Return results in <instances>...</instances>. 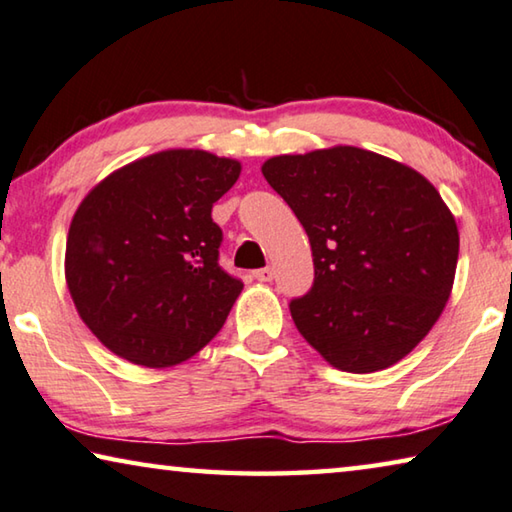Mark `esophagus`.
Wrapping results in <instances>:
<instances>
[{
  "instance_id": "1",
  "label": "esophagus",
  "mask_w": 512,
  "mask_h": 512,
  "mask_svg": "<svg viewBox=\"0 0 512 512\" xmlns=\"http://www.w3.org/2000/svg\"><path fill=\"white\" fill-rule=\"evenodd\" d=\"M254 279L261 281V283L272 281L274 279V270H272V267H261V270L254 272Z\"/></svg>"
}]
</instances>
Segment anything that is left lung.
Listing matches in <instances>:
<instances>
[{"label":"left lung","mask_w":512,"mask_h":512,"mask_svg":"<svg viewBox=\"0 0 512 512\" xmlns=\"http://www.w3.org/2000/svg\"><path fill=\"white\" fill-rule=\"evenodd\" d=\"M261 170L311 240L313 288L290 301L304 340L342 372L399 363L454 288L460 238L440 192L413 167L349 145L274 156Z\"/></svg>","instance_id":"8db88e82"}]
</instances>
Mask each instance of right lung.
Masks as SVG:
<instances>
[{
  "label": "right lung",
  "instance_id": "right-lung-1",
  "mask_svg": "<svg viewBox=\"0 0 512 512\" xmlns=\"http://www.w3.org/2000/svg\"><path fill=\"white\" fill-rule=\"evenodd\" d=\"M233 158L165 149L108 174L72 217L65 281L83 324L115 356L179 365L222 329L242 281L226 274L213 204L240 177Z\"/></svg>",
  "mask_w": 512,
  "mask_h": 512
}]
</instances>
